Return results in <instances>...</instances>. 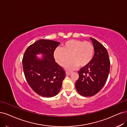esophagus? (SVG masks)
<instances>
[{
  "mask_svg": "<svg viewBox=\"0 0 127 127\" xmlns=\"http://www.w3.org/2000/svg\"><path fill=\"white\" fill-rule=\"evenodd\" d=\"M71 74H72V72H68V71H67V72H66V75H67V76H69V75H71Z\"/></svg>",
  "mask_w": 127,
  "mask_h": 127,
  "instance_id": "obj_1",
  "label": "esophagus"
}]
</instances>
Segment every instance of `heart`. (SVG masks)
Returning <instances> with one entry per match:
<instances>
[{
    "instance_id": "heart-1",
    "label": "heart",
    "mask_w": 127,
    "mask_h": 127,
    "mask_svg": "<svg viewBox=\"0 0 127 127\" xmlns=\"http://www.w3.org/2000/svg\"><path fill=\"white\" fill-rule=\"evenodd\" d=\"M94 54V47L90 42L79 40H70L62 45V48H56L54 52V58L61 66L66 64L67 69L73 70L78 66L84 67L90 64Z\"/></svg>"
}]
</instances>
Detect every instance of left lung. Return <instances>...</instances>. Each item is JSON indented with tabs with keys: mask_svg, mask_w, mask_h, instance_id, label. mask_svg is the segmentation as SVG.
I'll list each match as a JSON object with an SVG mask.
<instances>
[{
	"mask_svg": "<svg viewBox=\"0 0 127 127\" xmlns=\"http://www.w3.org/2000/svg\"><path fill=\"white\" fill-rule=\"evenodd\" d=\"M94 47V55L87 66L78 71L75 84L78 93L85 97L93 96L99 92L106 83L110 71V60L105 47L90 37Z\"/></svg>",
	"mask_w": 127,
	"mask_h": 127,
	"instance_id": "1",
	"label": "left lung"
}]
</instances>
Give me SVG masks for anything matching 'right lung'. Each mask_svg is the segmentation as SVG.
I'll return each mask as SVG.
<instances>
[{
    "label": "right lung",
    "instance_id": "obj_1",
    "mask_svg": "<svg viewBox=\"0 0 127 127\" xmlns=\"http://www.w3.org/2000/svg\"><path fill=\"white\" fill-rule=\"evenodd\" d=\"M60 43L41 39L30 45L22 59L23 72L33 91L44 97L58 94L66 76L63 69L55 61L54 52ZM44 55L39 59L36 55Z\"/></svg>",
    "mask_w": 127,
    "mask_h": 127
}]
</instances>
